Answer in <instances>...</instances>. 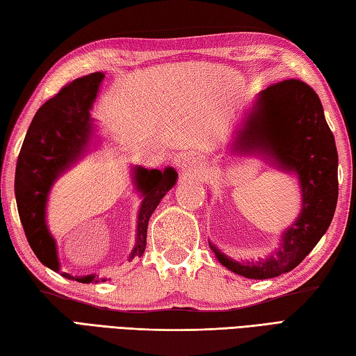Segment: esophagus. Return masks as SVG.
I'll return each instance as SVG.
<instances>
[{"mask_svg": "<svg viewBox=\"0 0 356 356\" xmlns=\"http://www.w3.org/2000/svg\"><path fill=\"white\" fill-rule=\"evenodd\" d=\"M180 162H182V163H180V166H182V171L188 172V171L195 170V168H197V166L202 165V157L200 156H194V154H188Z\"/></svg>", "mask_w": 356, "mask_h": 356, "instance_id": "esophagus-1", "label": "esophagus"}]
</instances>
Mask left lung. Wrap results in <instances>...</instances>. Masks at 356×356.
Instances as JSON below:
<instances>
[{
  "mask_svg": "<svg viewBox=\"0 0 356 356\" xmlns=\"http://www.w3.org/2000/svg\"><path fill=\"white\" fill-rule=\"evenodd\" d=\"M231 149L259 154L277 168L295 172L301 211L282 234L274 254L257 261H237L209 241L217 260L238 275L274 278L297 268L327 231L338 200V153L318 95L306 82L287 79L257 95Z\"/></svg>",
  "mask_w": 356,
  "mask_h": 356,
  "instance_id": "8db88e82",
  "label": "left lung"
}]
</instances>
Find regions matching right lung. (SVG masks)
<instances>
[{"label":"right lung","mask_w":356,"mask_h":356,"mask_svg":"<svg viewBox=\"0 0 356 356\" xmlns=\"http://www.w3.org/2000/svg\"><path fill=\"white\" fill-rule=\"evenodd\" d=\"M104 76V73L96 72L74 79L45 102L36 111L18 156L15 195L22 228L38 260L56 272H59L56 241L45 222L49 193L56 179L87 153L95 133L90 111ZM133 174L136 190L142 193L143 200L130 260L145 251L149 217L177 180V172L171 166L163 171L134 166ZM61 275L79 283L105 282V278L95 274L73 277L61 272Z\"/></svg>","instance_id":"obj_1"}]
</instances>
